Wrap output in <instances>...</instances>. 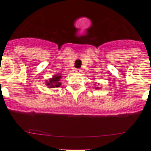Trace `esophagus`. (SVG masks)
<instances>
[{
    "label": "esophagus",
    "mask_w": 151,
    "mask_h": 151,
    "mask_svg": "<svg viewBox=\"0 0 151 151\" xmlns=\"http://www.w3.org/2000/svg\"><path fill=\"white\" fill-rule=\"evenodd\" d=\"M81 70H80V69H76L75 70V72H77V73H79V72H81Z\"/></svg>",
    "instance_id": "esophagus-1"
}]
</instances>
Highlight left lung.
<instances>
[{
	"instance_id": "1",
	"label": "left lung",
	"mask_w": 151,
	"mask_h": 151,
	"mask_svg": "<svg viewBox=\"0 0 151 151\" xmlns=\"http://www.w3.org/2000/svg\"><path fill=\"white\" fill-rule=\"evenodd\" d=\"M95 89H99L100 88L99 87V86H96V87H95Z\"/></svg>"
}]
</instances>
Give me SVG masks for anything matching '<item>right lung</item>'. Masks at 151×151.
Returning <instances> with one entry per match:
<instances>
[{"instance_id": "obj_1", "label": "right lung", "mask_w": 151, "mask_h": 151, "mask_svg": "<svg viewBox=\"0 0 151 151\" xmlns=\"http://www.w3.org/2000/svg\"><path fill=\"white\" fill-rule=\"evenodd\" d=\"M62 76L60 74H55L53 75L52 77L50 78L48 80H46V85L49 89L55 87H60L61 86V82H60V79H61Z\"/></svg>"}]
</instances>
